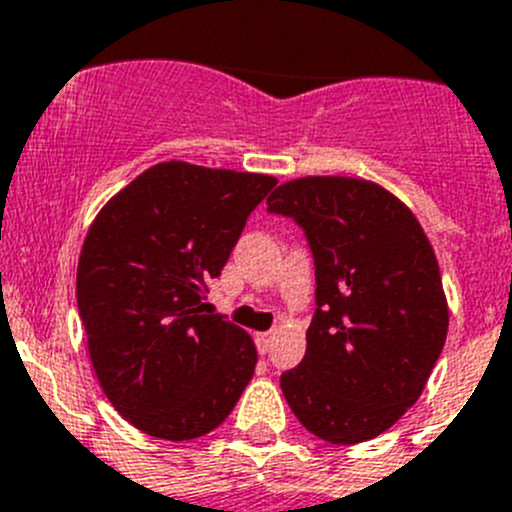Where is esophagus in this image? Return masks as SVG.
Returning a JSON list of instances; mask_svg holds the SVG:
<instances>
[{"mask_svg": "<svg viewBox=\"0 0 512 512\" xmlns=\"http://www.w3.org/2000/svg\"><path fill=\"white\" fill-rule=\"evenodd\" d=\"M255 343H257V351H260V353H267V351H270L272 333H257V336H255Z\"/></svg>", "mask_w": 512, "mask_h": 512, "instance_id": "obj_1", "label": "esophagus"}]
</instances>
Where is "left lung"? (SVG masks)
<instances>
[{"label": "left lung", "instance_id": "1", "mask_svg": "<svg viewBox=\"0 0 512 512\" xmlns=\"http://www.w3.org/2000/svg\"><path fill=\"white\" fill-rule=\"evenodd\" d=\"M267 212L303 227L315 262L308 346L280 389L315 437H379L419 399L450 326L427 234L391 191L353 176L285 181Z\"/></svg>", "mask_w": 512, "mask_h": 512}]
</instances>
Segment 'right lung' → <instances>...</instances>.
Instances as JSON below:
<instances>
[{
	"mask_svg": "<svg viewBox=\"0 0 512 512\" xmlns=\"http://www.w3.org/2000/svg\"><path fill=\"white\" fill-rule=\"evenodd\" d=\"M275 176L164 161L90 224L78 310L95 376L116 412L151 437L217 429L257 364L247 331L204 310L252 209Z\"/></svg>",
	"mask_w": 512,
	"mask_h": 512,
	"instance_id": "1",
	"label": "right lung"
}]
</instances>
